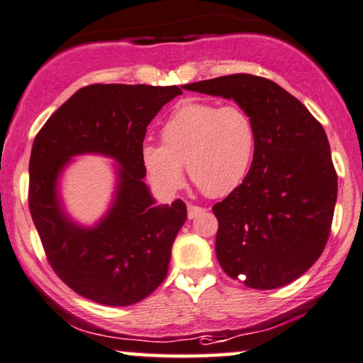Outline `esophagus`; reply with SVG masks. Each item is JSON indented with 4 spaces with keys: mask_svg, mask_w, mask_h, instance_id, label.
I'll use <instances>...</instances> for the list:
<instances>
[{
    "mask_svg": "<svg viewBox=\"0 0 363 363\" xmlns=\"http://www.w3.org/2000/svg\"><path fill=\"white\" fill-rule=\"evenodd\" d=\"M204 211H206L204 207L189 204V206H187V217H189V219H196V217L201 216Z\"/></svg>",
    "mask_w": 363,
    "mask_h": 363,
    "instance_id": "obj_1",
    "label": "esophagus"
}]
</instances>
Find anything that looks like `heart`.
<instances>
[{
	"mask_svg": "<svg viewBox=\"0 0 363 363\" xmlns=\"http://www.w3.org/2000/svg\"><path fill=\"white\" fill-rule=\"evenodd\" d=\"M159 144H144L141 161L157 191L174 194L191 181L209 197L230 194L242 184L254 161L257 133L250 114L239 104L187 101L172 111Z\"/></svg>",
	"mask_w": 363,
	"mask_h": 363,
	"instance_id": "heart-1",
	"label": "heart"
}]
</instances>
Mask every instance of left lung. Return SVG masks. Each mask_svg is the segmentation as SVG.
Segmentation results:
<instances>
[{"instance_id":"8db88e82","label":"left lung","mask_w":363,"mask_h":363,"mask_svg":"<svg viewBox=\"0 0 363 363\" xmlns=\"http://www.w3.org/2000/svg\"><path fill=\"white\" fill-rule=\"evenodd\" d=\"M182 88L234 99L257 133L244 182L212 207L222 270L259 291L287 286L315 264L330 234L337 172L322 124L260 76L240 72Z\"/></svg>"}]
</instances>
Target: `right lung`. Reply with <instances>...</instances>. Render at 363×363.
I'll list each match as a JSON object with an SVG mask.
<instances>
[{"instance_id": "1", "label": "right lung", "mask_w": 363, "mask_h": 363, "mask_svg": "<svg viewBox=\"0 0 363 363\" xmlns=\"http://www.w3.org/2000/svg\"><path fill=\"white\" fill-rule=\"evenodd\" d=\"M177 86L91 84L72 94L36 134L30 157L28 204L46 259L72 291L103 306H133L161 286L187 209L181 199L152 206L144 184L141 147ZM98 152L120 162V184L108 216L84 230L67 219L55 181L71 155Z\"/></svg>"}]
</instances>
